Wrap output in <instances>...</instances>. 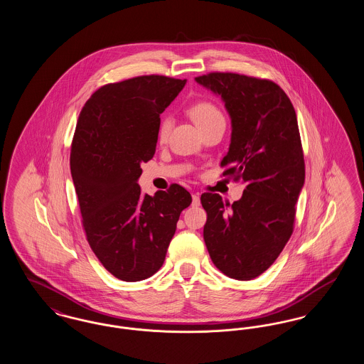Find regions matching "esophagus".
Instances as JSON below:
<instances>
[{
  "label": "esophagus",
  "instance_id": "esophagus-1",
  "mask_svg": "<svg viewBox=\"0 0 364 364\" xmlns=\"http://www.w3.org/2000/svg\"><path fill=\"white\" fill-rule=\"evenodd\" d=\"M200 205V196L198 193L192 195V206H199Z\"/></svg>",
  "mask_w": 364,
  "mask_h": 364
}]
</instances>
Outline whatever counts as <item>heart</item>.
Wrapping results in <instances>:
<instances>
[{
  "mask_svg": "<svg viewBox=\"0 0 364 364\" xmlns=\"http://www.w3.org/2000/svg\"><path fill=\"white\" fill-rule=\"evenodd\" d=\"M188 113H190L191 119L199 128L206 127L211 122H224L223 113L214 105L208 102V101H199V102L191 105ZM171 127H172V122H171L169 117H164L161 120L159 127H158V138H159V140H165L168 138Z\"/></svg>",
  "mask_w": 364,
  "mask_h": 364,
  "instance_id": "obj_1",
  "label": "heart"
}]
</instances>
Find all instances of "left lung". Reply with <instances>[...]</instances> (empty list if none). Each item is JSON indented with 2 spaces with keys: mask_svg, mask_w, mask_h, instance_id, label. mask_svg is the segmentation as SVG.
Returning <instances> with one entry per match:
<instances>
[{
  "mask_svg": "<svg viewBox=\"0 0 364 364\" xmlns=\"http://www.w3.org/2000/svg\"><path fill=\"white\" fill-rule=\"evenodd\" d=\"M196 83L221 97L230 117L224 172L245 184L232 205L203 193V239L225 276L248 281L267 270L294 232L296 203L304 186V158L294 105L276 83L213 72Z\"/></svg>",
  "mask_w": 364,
  "mask_h": 364,
  "instance_id": "obj_1",
  "label": "left lung"
}]
</instances>
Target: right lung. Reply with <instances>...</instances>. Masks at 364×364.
I'll use <instances>...</instances> for the list:
<instances>
[{"mask_svg":"<svg viewBox=\"0 0 364 364\" xmlns=\"http://www.w3.org/2000/svg\"><path fill=\"white\" fill-rule=\"evenodd\" d=\"M186 79L150 75L98 88L87 101L70 149V174L87 242L122 281L151 277L162 266L180 213L192 202L178 184L141 193L140 165L156 154L159 114Z\"/></svg>","mask_w":364,"mask_h":364,"instance_id":"right-lung-1","label":"right lung"}]
</instances>
